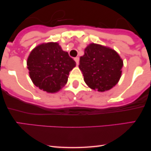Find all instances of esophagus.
Instances as JSON below:
<instances>
[{
	"label": "esophagus",
	"mask_w": 151,
	"mask_h": 151,
	"mask_svg": "<svg viewBox=\"0 0 151 151\" xmlns=\"http://www.w3.org/2000/svg\"><path fill=\"white\" fill-rule=\"evenodd\" d=\"M74 61L76 62V63H77V65H78V64H79V58H78V57H77V58H74Z\"/></svg>",
	"instance_id": "obj_1"
}]
</instances>
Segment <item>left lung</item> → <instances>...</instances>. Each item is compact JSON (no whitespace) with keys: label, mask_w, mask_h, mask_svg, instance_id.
<instances>
[{"label":"left lung","mask_w":151,"mask_h":151,"mask_svg":"<svg viewBox=\"0 0 151 151\" xmlns=\"http://www.w3.org/2000/svg\"><path fill=\"white\" fill-rule=\"evenodd\" d=\"M123 60L115 50L91 43L84 50L79 67L91 89L105 91L117 84L121 76Z\"/></svg>","instance_id":"1"}]
</instances>
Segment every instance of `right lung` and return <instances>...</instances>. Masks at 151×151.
<instances>
[{"instance_id": "1", "label": "right lung", "mask_w": 151, "mask_h": 151, "mask_svg": "<svg viewBox=\"0 0 151 151\" xmlns=\"http://www.w3.org/2000/svg\"><path fill=\"white\" fill-rule=\"evenodd\" d=\"M31 80L48 93L60 91L67 84L76 62L57 42L43 43L35 47L27 58Z\"/></svg>"}]
</instances>
